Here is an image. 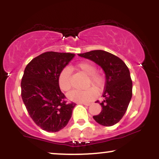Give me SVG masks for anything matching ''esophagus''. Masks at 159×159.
Masks as SVG:
<instances>
[{
	"label": "esophagus",
	"mask_w": 159,
	"mask_h": 159,
	"mask_svg": "<svg viewBox=\"0 0 159 159\" xmlns=\"http://www.w3.org/2000/svg\"><path fill=\"white\" fill-rule=\"evenodd\" d=\"M80 104H82V105H86V106H89L90 105V102H80Z\"/></svg>",
	"instance_id": "esophagus-1"
}]
</instances>
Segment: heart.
<instances>
[{
    "instance_id": "heart-1",
    "label": "heart",
    "mask_w": 159,
    "mask_h": 159,
    "mask_svg": "<svg viewBox=\"0 0 159 159\" xmlns=\"http://www.w3.org/2000/svg\"><path fill=\"white\" fill-rule=\"evenodd\" d=\"M78 70L87 75V84L95 87H90L87 90H73L68 93V98L76 102H88L96 97L97 91L101 90L105 86V77L101 72L96 71V66L90 61L80 62L76 66ZM72 71L69 67H65L58 75V84L63 91H69L72 87ZM97 89L96 90L95 89Z\"/></svg>"
}]
</instances>
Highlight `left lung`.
I'll use <instances>...</instances> for the list:
<instances>
[{"label": "left lung", "mask_w": 159, "mask_h": 159, "mask_svg": "<svg viewBox=\"0 0 159 159\" xmlns=\"http://www.w3.org/2000/svg\"><path fill=\"white\" fill-rule=\"evenodd\" d=\"M78 55L94 61L105 73V98L100 103L102 109L98 115L93 116V119L104 126L115 125L126 112L132 96V81L129 68L120 57L102 50L91 51Z\"/></svg>", "instance_id": "1"}]
</instances>
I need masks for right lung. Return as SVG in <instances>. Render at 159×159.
Listing matches in <instances>:
<instances>
[{"mask_svg": "<svg viewBox=\"0 0 159 159\" xmlns=\"http://www.w3.org/2000/svg\"><path fill=\"white\" fill-rule=\"evenodd\" d=\"M74 54L47 52L27 66L21 82V98L33 121L43 130L56 132L69 123L75 102H67L58 84V75Z\"/></svg>", "mask_w": 159, "mask_h": 159, "instance_id": "obj_1", "label": "right lung"}]
</instances>
